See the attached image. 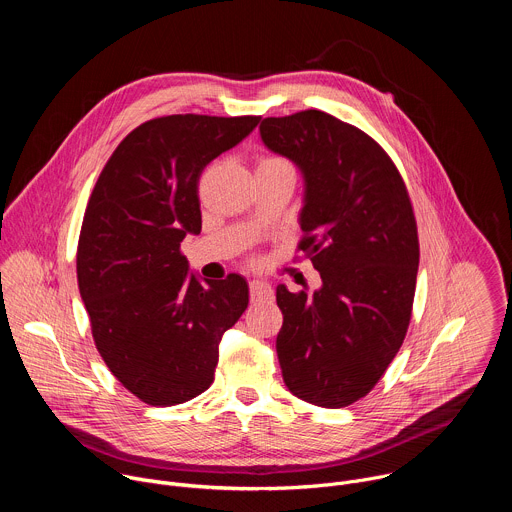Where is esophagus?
<instances>
[{
    "label": "esophagus",
    "mask_w": 512,
    "mask_h": 512,
    "mask_svg": "<svg viewBox=\"0 0 512 512\" xmlns=\"http://www.w3.org/2000/svg\"><path fill=\"white\" fill-rule=\"evenodd\" d=\"M249 291H251V300H255V302L271 300V296H273L271 285L267 281H259V279H253L249 283Z\"/></svg>",
    "instance_id": "34e87169"
}]
</instances>
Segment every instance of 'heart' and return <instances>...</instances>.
Returning <instances> with one entry per match:
<instances>
[{
	"label": "heart",
	"instance_id": "heart-1",
	"mask_svg": "<svg viewBox=\"0 0 512 512\" xmlns=\"http://www.w3.org/2000/svg\"><path fill=\"white\" fill-rule=\"evenodd\" d=\"M267 164H283L281 158H261L259 166H267Z\"/></svg>",
	"mask_w": 512,
	"mask_h": 512
}]
</instances>
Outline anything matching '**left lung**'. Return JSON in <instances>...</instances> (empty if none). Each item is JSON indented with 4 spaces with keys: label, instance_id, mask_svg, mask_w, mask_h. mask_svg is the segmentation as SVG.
<instances>
[{
    "label": "left lung",
    "instance_id": "1",
    "mask_svg": "<svg viewBox=\"0 0 512 512\" xmlns=\"http://www.w3.org/2000/svg\"><path fill=\"white\" fill-rule=\"evenodd\" d=\"M259 131L304 176L298 249L322 277L314 296L277 285L281 375L302 401L346 407L379 383L405 340L419 265L413 206L387 152L350 123L308 109L267 117Z\"/></svg>",
    "mask_w": 512,
    "mask_h": 512
}]
</instances>
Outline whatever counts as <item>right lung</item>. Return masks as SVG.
<instances>
[{
  "mask_svg": "<svg viewBox=\"0 0 512 512\" xmlns=\"http://www.w3.org/2000/svg\"><path fill=\"white\" fill-rule=\"evenodd\" d=\"M261 117L168 115L135 127L105 164L89 198L77 277L95 346L137 399L170 407L214 381L218 344L249 304L231 273L202 283L180 243L198 235V178Z\"/></svg>",
  "mask_w": 512,
  "mask_h": 512,
  "instance_id": "add662e5",
  "label": "right lung"
}]
</instances>
